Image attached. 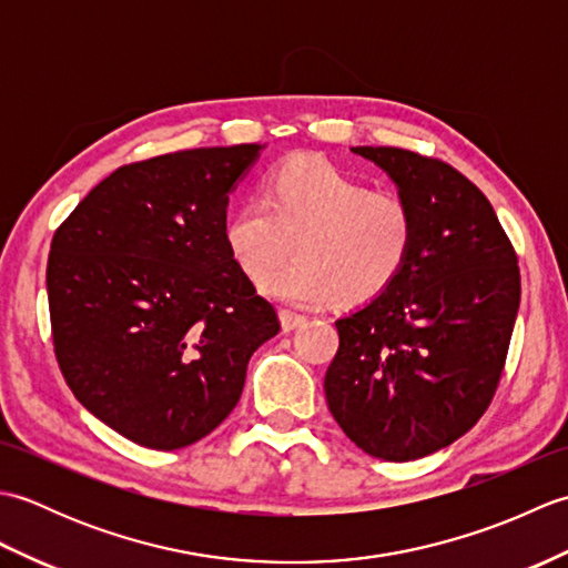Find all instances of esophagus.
I'll use <instances>...</instances> for the list:
<instances>
[{"instance_id":"1","label":"esophagus","mask_w":568,"mask_h":568,"mask_svg":"<svg viewBox=\"0 0 568 568\" xmlns=\"http://www.w3.org/2000/svg\"><path fill=\"white\" fill-rule=\"evenodd\" d=\"M305 322H307L305 315H297V312H293V310H281V324H283L285 332H293L297 327H303Z\"/></svg>"}]
</instances>
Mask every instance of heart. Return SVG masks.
Masks as SVG:
<instances>
[{
	"label": "heart",
	"mask_w": 568,
	"mask_h": 568,
	"mask_svg": "<svg viewBox=\"0 0 568 568\" xmlns=\"http://www.w3.org/2000/svg\"><path fill=\"white\" fill-rule=\"evenodd\" d=\"M417 216L390 190H371L364 180L327 161L287 159L263 178L261 200L239 207L224 224L234 263L261 277L286 255L298 256L261 281L277 300L315 305H364L390 291L413 256Z\"/></svg>",
	"instance_id": "1"
}]
</instances>
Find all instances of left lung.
Returning a JSON list of instances; mask_svg holds the SVG:
<instances>
[{
	"mask_svg": "<svg viewBox=\"0 0 568 568\" xmlns=\"http://www.w3.org/2000/svg\"><path fill=\"white\" fill-rule=\"evenodd\" d=\"M352 151L395 180L417 236L390 291L336 320L324 393L358 449L413 462L488 409L520 307V265L488 197L456 168L405 149Z\"/></svg>",
	"mask_w": 568,
	"mask_h": 568,
	"instance_id": "1",
	"label": "left lung"
}]
</instances>
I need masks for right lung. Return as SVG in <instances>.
I'll use <instances>...</instances> for the list:
<instances>
[{
	"mask_svg": "<svg viewBox=\"0 0 568 568\" xmlns=\"http://www.w3.org/2000/svg\"><path fill=\"white\" fill-rule=\"evenodd\" d=\"M258 143L129 163L55 229L53 352L78 400L122 437L183 449L236 407L251 354L281 332L224 241Z\"/></svg>",
	"mask_w": 568,
	"mask_h": 568,
	"instance_id": "1",
	"label": "right lung"
}]
</instances>
